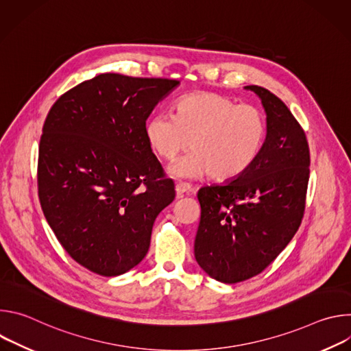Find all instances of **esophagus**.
<instances>
[{
    "mask_svg": "<svg viewBox=\"0 0 351 351\" xmlns=\"http://www.w3.org/2000/svg\"><path fill=\"white\" fill-rule=\"evenodd\" d=\"M176 193H178V195H182L184 193H194V190L189 183L179 182V183H176Z\"/></svg>",
    "mask_w": 351,
    "mask_h": 351,
    "instance_id": "34e87169",
    "label": "esophagus"
}]
</instances>
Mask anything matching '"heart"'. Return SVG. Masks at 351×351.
I'll list each match as a JSON object with an SVG mask.
<instances>
[{"mask_svg":"<svg viewBox=\"0 0 351 351\" xmlns=\"http://www.w3.org/2000/svg\"><path fill=\"white\" fill-rule=\"evenodd\" d=\"M264 112L252 104H237L215 93H193L180 97L172 114H157L145 123V138L154 154L172 161L184 149L172 172L215 180L240 176L258 158L267 140Z\"/></svg>","mask_w":351,"mask_h":351,"instance_id":"obj_1","label":"heart"}]
</instances>
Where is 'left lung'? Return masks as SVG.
I'll return each instance as SVG.
<instances>
[{"instance_id": "obj_1", "label": "left lung", "mask_w": 351, "mask_h": 351, "mask_svg": "<svg viewBox=\"0 0 351 351\" xmlns=\"http://www.w3.org/2000/svg\"><path fill=\"white\" fill-rule=\"evenodd\" d=\"M263 101L268 133L256 162L234 180L202 187L194 256L210 276L237 283L261 274L302 225L310 179L304 129L279 97L247 86Z\"/></svg>"}]
</instances>
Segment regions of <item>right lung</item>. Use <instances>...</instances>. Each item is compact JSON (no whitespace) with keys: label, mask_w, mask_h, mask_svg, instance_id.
Returning a JSON list of instances; mask_svg holds the SVG:
<instances>
[{"label":"right lung","mask_w":351,"mask_h":351,"mask_svg":"<svg viewBox=\"0 0 351 351\" xmlns=\"http://www.w3.org/2000/svg\"><path fill=\"white\" fill-rule=\"evenodd\" d=\"M179 82L103 73L64 93L43 125L37 189L65 252L101 276L147 254L175 183L145 138V121Z\"/></svg>","instance_id":"1"}]
</instances>
